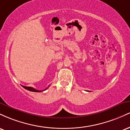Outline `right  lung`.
<instances>
[{"instance_id":"add662e5","label":"right lung","mask_w":130,"mask_h":130,"mask_svg":"<svg viewBox=\"0 0 130 130\" xmlns=\"http://www.w3.org/2000/svg\"><path fill=\"white\" fill-rule=\"evenodd\" d=\"M22 86V87H23L25 89H26V90H27L31 91V92H43V91L46 90V89H47V88L49 87V86H49L48 87L46 88V89H44V90H37V89H34V88L31 87H26V86Z\"/></svg>"}]
</instances>
